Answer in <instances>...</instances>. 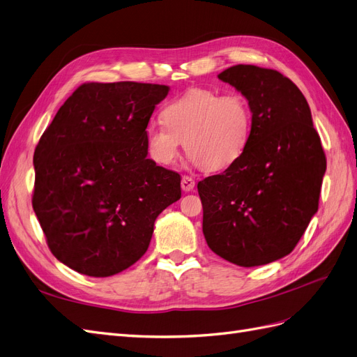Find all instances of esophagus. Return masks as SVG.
<instances>
[{"label":"esophagus","mask_w":357,"mask_h":357,"mask_svg":"<svg viewBox=\"0 0 357 357\" xmlns=\"http://www.w3.org/2000/svg\"><path fill=\"white\" fill-rule=\"evenodd\" d=\"M193 188H195V180L189 176H185L181 178V189L185 192H192Z\"/></svg>","instance_id":"34e87169"}]
</instances>
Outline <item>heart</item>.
Returning <instances> with one entry per match:
<instances>
[{
    "mask_svg": "<svg viewBox=\"0 0 357 357\" xmlns=\"http://www.w3.org/2000/svg\"><path fill=\"white\" fill-rule=\"evenodd\" d=\"M162 119L146 128V146L164 167L176 164L185 142L193 165L225 169L243 156L252 132L250 107L240 93L192 89L169 102Z\"/></svg>",
    "mask_w": 357,
    "mask_h": 357,
    "instance_id": "1",
    "label": "heart"
}]
</instances>
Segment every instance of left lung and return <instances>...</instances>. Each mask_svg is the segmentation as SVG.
<instances>
[{"label":"left lung","mask_w":357,"mask_h":357,"mask_svg":"<svg viewBox=\"0 0 357 357\" xmlns=\"http://www.w3.org/2000/svg\"><path fill=\"white\" fill-rule=\"evenodd\" d=\"M218 77L247 100L252 132L234 165L198 183L202 232L225 261L266 265L294 250L317 213L325 152L305 96L283 74L234 66Z\"/></svg>","instance_id":"8db88e82"}]
</instances>
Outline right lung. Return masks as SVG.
I'll return each instance as SVG.
<instances>
[{
    "mask_svg": "<svg viewBox=\"0 0 357 357\" xmlns=\"http://www.w3.org/2000/svg\"><path fill=\"white\" fill-rule=\"evenodd\" d=\"M168 86L86 83L58 110L34 152L37 219L59 262L110 277L149 248L158 215L181 197L180 176L147 158L146 128Z\"/></svg>",
    "mask_w": 357,
    "mask_h": 357,
    "instance_id": "1",
    "label": "right lung"
}]
</instances>
